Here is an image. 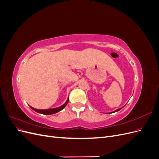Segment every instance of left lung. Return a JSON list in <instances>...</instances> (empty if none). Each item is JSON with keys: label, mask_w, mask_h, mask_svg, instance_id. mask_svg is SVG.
I'll return each instance as SVG.
<instances>
[{"label": "left lung", "mask_w": 159, "mask_h": 159, "mask_svg": "<svg viewBox=\"0 0 159 159\" xmlns=\"http://www.w3.org/2000/svg\"><path fill=\"white\" fill-rule=\"evenodd\" d=\"M123 108V107H122ZM122 108H120V109H117V110H115V111H114L113 112V113H115V112H117V111H119V110H121Z\"/></svg>", "instance_id": "1"}]
</instances>
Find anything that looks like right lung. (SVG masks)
Returning a JSON list of instances; mask_svg holds the SVG:
<instances>
[{
	"label": "right lung",
	"mask_w": 159,
	"mask_h": 159,
	"mask_svg": "<svg viewBox=\"0 0 159 159\" xmlns=\"http://www.w3.org/2000/svg\"><path fill=\"white\" fill-rule=\"evenodd\" d=\"M68 102H69V98H68V99H67L66 102L63 105H61V106L59 107H57V108H53V109H35L34 107H30L34 111H35L36 112L38 113H41V114H44V115H52V114H54V113H56L57 112L60 111L61 110L63 109L66 105L68 103Z\"/></svg>",
	"instance_id": "right-lung-1"
}]
</instances>
